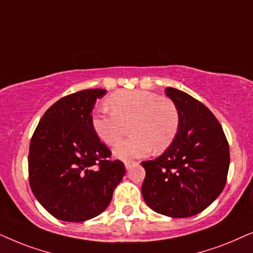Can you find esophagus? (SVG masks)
Masks as SVG:
<instances>
[{"mask_svg":"<svg viewBox=\"0 0 253 253\" xmlns=\"http://www.w3.org/2000/svg\"><path fill=\"white\" fill-rule=\"evenodd\" d=\"M132 164H133V162L132 161H128V162H125V168H126L127 170L129 169L130 167H132Z\"/></svg>","mask_w":253,"mask_h":253,"instance_id":"obj_1","label":"esophagus"}]
</instances>
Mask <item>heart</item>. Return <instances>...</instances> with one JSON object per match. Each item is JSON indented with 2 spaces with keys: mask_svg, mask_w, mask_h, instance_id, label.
Wrapping results in <instances>:
<instances>
[{
  "mask_svg": "<svg viewBox=\"0 0 253 253\" xmlns=\"http://www.w3.org/2000/svg\"><path fill=\"white\" fill-rule=\"evenodd\" d=\"M111 113L96 112L91 124L98 139L116 146L126 126L132 124L129 140L118 145L113 155L128 162L146 157L151 151L162 153L176 139L180 126L179 109L172 99L146 90H123L106 100Z\"/></svg>",
  "mask_w": 253,
  "mask_h": 253,
  "instance_id": "obj_1",
  "label": "heart"
}]
</instances>
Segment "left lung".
<instances>
[{"label": "left lung", "mask_w": 253, "mask_h": 253, "mask_svg": "<svg viewBox=\"0 0 253 253\" xmlns=\"http://www.w3.org/2000/svg\"><path fill=\"white\" fill-rule=\"evenodd\" d=\"M179 109L180 126L172 144L141 166L142 195L156 213L170 217L199 214L221 194L230 163L222 126L210 109L188 93L167 87Z\"/></svg>", "instance_id": "1"}]
</instances>
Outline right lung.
Segmentation results:
<instances>
[{"label":"right lung","instance_id":"1","mask_svg":"<svg viewBox=\"0 0 253 253\" xmlns=\"http://www.w3.org/2000/svg\"><path fill=\"white\" fill-rule=\"evenodd\" d=\"M105 89L72 93L46 111L33 133L29 179L42 206L54 217L83 222L109 206L126 169L92 128V109Z\"/></svg>","mask_w":253,"mask_h":253}]
</instances>
